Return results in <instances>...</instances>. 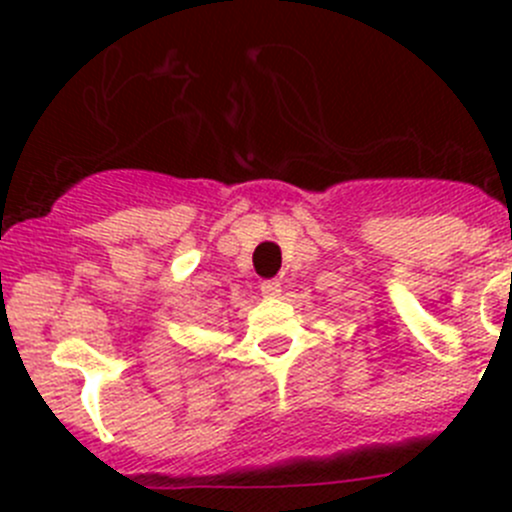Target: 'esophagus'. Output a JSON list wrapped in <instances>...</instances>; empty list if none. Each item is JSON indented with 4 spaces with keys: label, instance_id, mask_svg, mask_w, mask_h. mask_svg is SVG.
<instances>
[{
    "label": "esophagus",
    "instance_id": "obj_1",
    "mask_svg": "<svg viewBox=\"0 0 512 512\" xmlns=\"http://www.w3.org/2000/svg\"><path fill=\"white\" fill-rule=\"evenodd\" d=\"M260 292H262V297H267V299H275V297H280V292H282V285L277 280H265L260 285Z\"/></svg>",
    "mask_w": 512,
    "mask_h": 512
}]
</instances>
